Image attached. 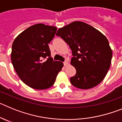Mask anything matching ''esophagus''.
Masks as SVG:
<instances>
[{"label":"esophagus","instance_id":"34e87169","mask_svg":"<svg viewBox=\"0 0 122 122\" xmlns=\"http://www.w3.org/2000/svg\"><path fill=\"white\" fill-rule=\"evenodd\" d=\"M68 64V62L67 60H65L64 62H63V65H64V66H67Z\"/></svg>","mask_w":122,"mask_h":122}]
</instances>
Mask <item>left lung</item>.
<instances>
[{
	"label": "left lung",
	"mask_w": 122,
	"mask_h": 122,
	"mask_svg": "<svg viewBox=\"0 0 122 122\" xmlns=\"http://www.w3.org/2000/svg\"><path fill=\"white\" fill-rule=\"evenodd\" d=\"M69 45L73 57L71 64L76 68L71 84L89 89L104 79L111 66L112 52L105 36L97 29L81 21L60 28L56 33Z\"/></svg>",
	"instance_id": "obj_1"
}]
</instances>
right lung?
I'll use <instances>...</instances> for the list:
<instances>
[{
  "label": "right lung",
  "mask_w": 122,
  "mask_h": 122,
  "mask_svg": "<svg viewBox=\"0 0 122 122\" xmlns=\"http://www.w3.org/2000/svg\"><path fill=\"white\" fill-rule=\"evenodd\" d=\"M57 27L37 24L21 33L12 45L11 59L21 81L30 87L44 90L53 86L63 64L54 61L48 44Z\"/></svg>",
  "instance_id": "obj_1"
}]
</instances>
